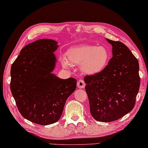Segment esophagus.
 Masks as SVG:
<instances>
[{
  "instance_id": "obj_1",
  "label": "esophagus",
  "mask_w": 148,
  "mask_h": 148,
  "mask_svg": "<svg viewBox=\"0 0 148 148\" xmlns=\"http://www.w3.org/2000/svg\"><path fill=\"white\" fill-rule=\"evenodd\" d=\"M86 84L83 80H79L77 82V87L79 88H84L85 87Z\"/></svg>"
}]
</instances>
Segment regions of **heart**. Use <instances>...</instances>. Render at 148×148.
I'll use <instances>...</instances> for the list:
<instances>
[{"mask_svg": "<svg viewBox=\"0 0 148 148\" xmlns=\"http://www.w3.org/2000/svg\"><path fill=\"white\" fill-rule=\"evenodd\" d=\"M110 60V54L104 46L81 45L72 47L67 51V58H63L66 67L72 64L80 65L81 70L86 74L96 75L100 73Z\"/></svg>", "mask_w": 148, "mask_h": 148, "instance_id": "obj_1", "label": "heart"}]
</instances>
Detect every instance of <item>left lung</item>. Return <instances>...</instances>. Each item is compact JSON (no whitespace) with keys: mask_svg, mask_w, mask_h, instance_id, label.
I'll list each match as a JSON object with an SVG mask.
<instances>
[{"mask_svg":"<svg viewBox=\"0 0 148 148\" xmlns=\"http://www.w3.org/2000/svg\"><path fill=\"white\" fill-rule=\"evenodd\" d=\"M113 57L100 73L84 77L90 113L97 121H116L134 108L140 84L138 60L124 43L106 39Z\"/></svg>","mask_w":148,"mask_h":148,"instance_id":"1","label":"left lung"}]
</instances>
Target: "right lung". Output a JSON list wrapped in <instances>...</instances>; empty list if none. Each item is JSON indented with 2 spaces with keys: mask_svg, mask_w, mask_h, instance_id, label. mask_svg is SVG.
<instances>
[{
  "mask_svg": "<svg viewBox=\"0 0 148 148\" xmlns=\"http://www.w3.org/2000/svg\"><path fill=\"white\" fill-rule=\"evenodd\" d=\"M57 42L40 39L27 44L11 67L10 90L22 116L33 123L48 125L62 115L67 99L76 90L74 78L60 79L51 73Z\"/></svg>",
  "mask_w": 148,
  "mask_h": 148,
  "instance_id": "right-lung-1",
  "label": "right lung"
}]
</instances>
